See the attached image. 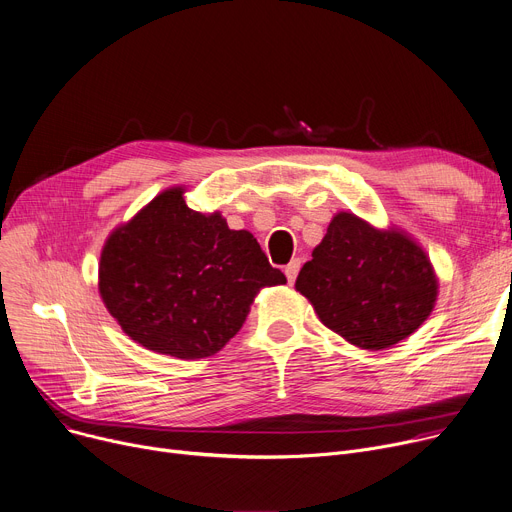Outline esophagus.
<instances>
[{"mask_svg": "<svg viewBox=\"0 0 512 512\" xmlns=\"http://www.w3.org/2000/svg\"><path fill=\"white\" fill-rule=\"evenodd\" d=\"M298 271H300V259H292V261L286 265V269H284V274H286V278H288L290 284L296 280Z\"/></svg>", "mask_w": 512, "mask_h": 512, "instance_id": "esophagus-1", "label": "esophagus"}]
</instances>
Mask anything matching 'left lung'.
<instances>
[{
	"instance_id": "8db88e82",
	"label": "left lung",
	"mask_w": 512,
	"mask_h": 512,
	"mask_svg": "<svg viewBox=\"0 0 512 512\" xmlns=\"http://www.w3.org/2000/svg\"><path fill=\"white\" fill-rule=\"evenodd\" d=\"M321 323L362 350H385L432 313L438 280L424 249L401 230L339 212L296 278Z\"/></svg>"
}]
</instances>
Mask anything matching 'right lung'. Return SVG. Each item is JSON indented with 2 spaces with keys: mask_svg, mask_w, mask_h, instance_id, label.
<instances>
[{
  "mask_svg": "<svg viewBox=\"0 0 512 512\" xmlns=\"http://www.w3.org/2000/svg\"><path fill=\"white\" fill-rule=\"evenodd\" d=\"M173 187L119 226L100 253L98 290L121 329L144 348L183 360L220 352L261 288L286 284L257 238L201 214Z\"/></svg>",
  "mask_w": 512,
  "mask_h": 512,
  "instance_id": "add662e5",
  "label": "right lung"
}]
</instances>
